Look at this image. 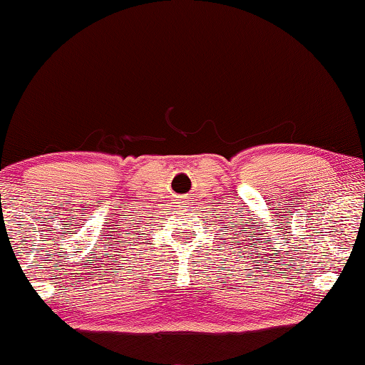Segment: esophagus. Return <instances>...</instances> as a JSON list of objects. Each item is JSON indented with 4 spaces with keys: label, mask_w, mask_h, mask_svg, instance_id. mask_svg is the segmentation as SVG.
Returning a JSON list of instances; mask_svg holds the SVG:
<instances>
[{
    "label": "esophagus",
    "mask_w": 365,
    "mask_h": 365,
    "mask_svg": "<svg viewBox=\"0 0 365 365\" xmlns=\"http://www.w3.org/2000/svg\"><path fill=\"white\" fill-rule=\"evenodd\" d=\"M183 205H190V203H188V200H187V202H183Z\"/></svg>",
    "instance_id": "obj_1"
}]
</instances>
